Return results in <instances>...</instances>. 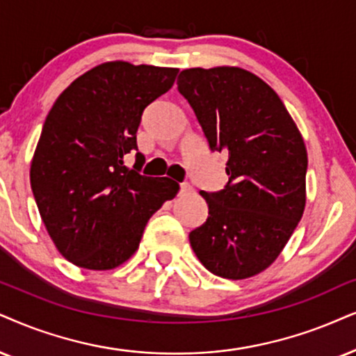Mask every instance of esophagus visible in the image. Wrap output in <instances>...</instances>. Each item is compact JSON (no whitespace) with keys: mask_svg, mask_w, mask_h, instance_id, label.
Masks as SVG:
<instances>
[{"mask_svg":"<svg viewBox=\"0 0 356 356\" xmlns=\"http://www.w3.org/2000/svg\"><path fill=\"white\" fill-rule=\"evenodd\" d=\"M192 191H193V188L188 186V184H181V193H188Z\"/></svg>","mask_w":356,"mask_h":356,"instance_id":"obj_1","label":"esophagus"}]
</instances>
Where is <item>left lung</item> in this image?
Masks as SVG:
<instances>
[{
	"label": "left lung",
	"instance_id": "1",
	"mask_svg": "<svg viewBox=\"0 0 356 356\" xmlns=\"http://www.w3.org/2000/svg\"><path fill=\"white\" fill-rule=\"evenodd\" d=\"M177 90L211 151L228 156V184L200 192L209 218L188 240L215 276L246 279L271 266L305 209L307 149L277 93L240 67L187 69Z\"/></svg>",
	"mask_w": 356,
	"mask_h": 356
}]
</instances>
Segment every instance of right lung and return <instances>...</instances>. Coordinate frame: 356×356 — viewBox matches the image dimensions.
I'll return each instance as SVG.
<instances>
[{"label": "right lung", "mask_w": 356, "mask_h": 356, "mask_svg": "<svg viewBox=\"0 0 356 356\" xmlns=\"http://www.w3.org/2000/svg\"><path fill=\"white\" fill-rule=\"evenodd\" d=\"M179 69L113 60L75 79L58 95L31 161V188L58 253L75 266L108 271L138 250L147 220L179 184L139 174L145 108L174 85Z\"/></svg>", "instance_id": "obj_1"}]
</instances>
